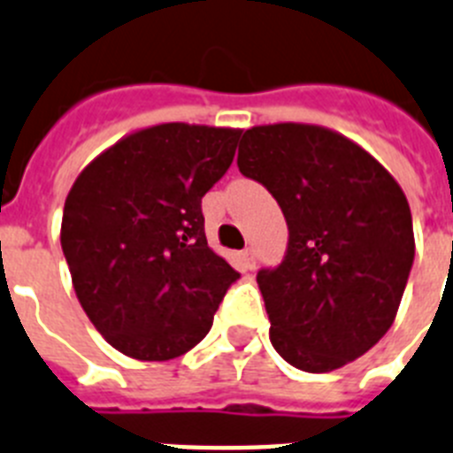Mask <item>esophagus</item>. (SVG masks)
Returning <instances> with one entry per match:
<instances>
[{
  "label": "esophagus",
  "mask_w": 453,
  "mask_h": 453,
  "mask_svg": "<svg viewBox=\"0 0 453 453\" xmlns=\"http://www.w3.org/2000/svg\"><path fill=\"white\" fill-rule=\"evenodd\" d=\"M241 259H242V266L248 268V271H252V268H254V252H252V248L242 250Z\"/></svg>",
  "instance_id": "obj_1"
}]
</instances>
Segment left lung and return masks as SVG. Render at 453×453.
<instances>
[{
    "label": "left lung",
    "mask_w": 453,
    "mask_h": 453,
    "mask_svg": "<svg viewBox=\"0 0 453 453\" xmlns=\"http://www.w3.org/2000/svg\"><path fill=\"white\" fill-rule=\"evenodd\" d=\"M238 168L282 208V264L257 273L275 352L305 372L364 357L395 319L414 261L412 212L387 168L315 125L242 134Z\"/></svg>",
    "instance_id": "1"
}]
</instances>
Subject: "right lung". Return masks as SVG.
<instances>
[{"label": "right lung", "mask_w": 453, "mask_h": 453, "mask_svg": "<svg viewBox=\"0 0 453 453\" xmlns=\"http://www.w3.org/2000/svg\"><path fill=\"white\" fill-rule=\"evenodd\" d=\"M241 132L168 122L122 138L78 175L62 252L85 315L118 352L168 361L208 335L241 273L208 248L201 199Z\"/></svg>", "instance_id": "obj_1"}]
</instances>
